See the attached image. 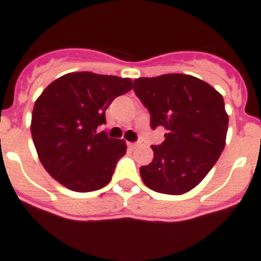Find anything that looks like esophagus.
I'll return each instance as SVG.
<instances>
[{"mask_svg": "<svg viewBox=\"0 0 261 261\" xmlns=\"http://www.w3.org/2000/svg\"><path fill=\"white\" fill-rule=\"evenodd\" d=\"M127 146L130 147V149H137V147H138V143H134V142H128V143H127Z\"/></svg>", "mask_w": 261, "mask_h": 261, "instance_id": "esophagus-1", "label": "esophagus"}]
</instances>
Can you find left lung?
<instances>
[{
    "mask_svg": "<svg viewBox=\"0 0 261 261\" xmlns=\"http://www.w3.org/2000/svg\"><path fill=\"white\" fill-rule=\"evenodd\" d=\"M134 92L150 112L151 128L167 130L165 141L151 146L153 161L139 169L142 181L160 194H186L206 177L226 143L222 94L178 73L137 79Z\"/></svg>",
    "mask_w": 261,
    "mask_h": 261,
    "instance_id": "1",
    "label": "left lung"
}]
</instances>
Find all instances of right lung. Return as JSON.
I'll list each match as a JSON object with an SVG mask.
<instances>
[{
	"mask_svg": "<svg viewBox=\"0 0 261 261\" xmlns=\"http://www.w3.org/2000/svg\"><path fill=\"white\" fill-rule=\"evenodd\" d=\"M133 89L130 79L74 71L59 77L35 101L31 134L40 163L59 184L75 192L107 186L126 154L124 139L108 138L106 123L112 100Z\"/></svg>",
	"mask_w": 261,
	"mask_h": 261,
	"instance_id": "add662e5",
	"label": "right lung"
}]
</instances>
